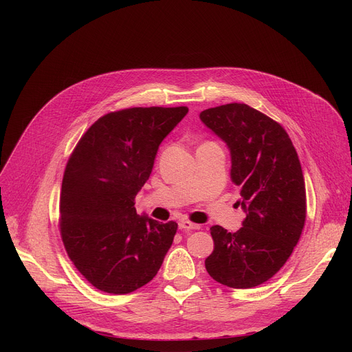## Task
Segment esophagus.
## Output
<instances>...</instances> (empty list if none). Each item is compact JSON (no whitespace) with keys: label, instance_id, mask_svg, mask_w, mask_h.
I'll return each instance as SVG.
<instances>
[{"label":"esophagus","instance_id":"34e87169","mask_svg":"<svg viewBox=\"0 0 352 352\" xmlns=\"http://www.w3.org/2000/svg\"><path fill=\"white\" fill-rule=\"evenodd\" d=\"M178 227H179V230H199V226L198 224H194V223H191V221H188V219H182V221H179L178 223Z\"/></svg>","mask_w":352,"mask_h":352}]
</instances>
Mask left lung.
Returning a JSON list of instances; mask_svg holds the SVG:
<instances>
[{
    "label": "left lung",
    "mask_w": 352,
    "mask_h": 352,
    "mask_svg": "<svg viewBox=\"0 0 352 352\" xmlns=\"http://www.w3.org/2000/svg\"><path fill=\"white\" fill-rule=\"evenodd\" d=\"M199 120L228 146L236 204L247 215L235 232L211 227L206 268L219 284L252 288L281 270L301 236L307 202L298 154L278 122L247 104L208 108Z\"/></svg>",
    "instance_id": "8db88e82"
}]
</instances>
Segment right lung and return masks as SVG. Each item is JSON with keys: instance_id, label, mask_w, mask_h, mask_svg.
<instances>
[{"instance_id": "add662e5", "label": "right lung", "mask_w": 352, "mask_h": 352, "mask_svg": "<svg viewBox=\"0 0 352 352\" xmlns=\"http://www.w3.org/2000/svg\"><path fill=\"white\" fill-rule=\"evenodd\" d=\"M187 113V107L109 113L88 128L68 160L60 198L63 243L100 291L133 292L162 265L178 226L138 215L134 199L160 144Z\"/></svg>"}]
</instances>
